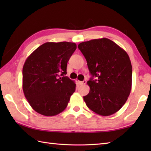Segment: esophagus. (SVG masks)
Listing matches in <instances>:
<instances>
[{
  "label": "esophagus",
  "mask_w": 151,
  "mask_h": 151,
  "mask_svg": "<svg viewBox=\"0 0 151 151\" xmlns=\"http://www.w3.org/2000/svg\"><path fill=\"white\" fill-rule=\"evenodd\" d=\"M86 82H87V81H81V82H79V84H80V85L82 86V85H84V84H86Z\"/></svg>",
  "instance_id": "esophagus-1"
}]
</instances>
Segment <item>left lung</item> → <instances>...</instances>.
Returning a JSON list of instances; mask_svg holds the SVG:
<instances>
[{"label": "left lung", "instance_id": "8db88e82", "mask_svg": "<svg viewBox=\"0 0 151 151\" xmlns=\"http://www.w3.org/2000/svg\"><path fill=\"white\" fill-rule=\"evenodd\" d=\"M78 47L92 75L87 82L90 91L84 97L86 105L102 116L116 113L127 101L132 88V68L129 55L108 38L84 41Z\"/></svg>", "mask_w": 151, "mask_h": 151}]
</instances>
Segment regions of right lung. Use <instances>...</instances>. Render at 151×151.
I'll list each match as a JSON object with an SVG mask.
<instances>
[{
  "instance_id": "obj_1",
  "label": "right lung",
  "mask_w": 151,
  "mask_h": 151,
  "mask_svg": "<svg viewBox=\"0 0 151 151\" xmlns=\"http://www.w3.org/2000/svg\"><path fill=\"white\" fill-rule=\"evenodd\" d=\"M76 49L75 43L47 42L27 58L22 68V89L34 110L45 116L62 112L75 91L67 64Z\"/></svg>"
}]
</instances>
